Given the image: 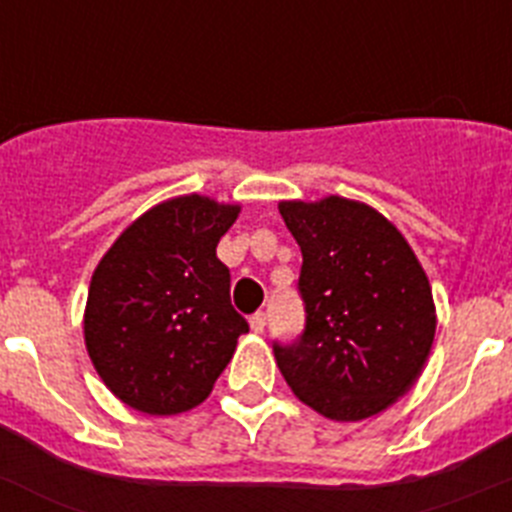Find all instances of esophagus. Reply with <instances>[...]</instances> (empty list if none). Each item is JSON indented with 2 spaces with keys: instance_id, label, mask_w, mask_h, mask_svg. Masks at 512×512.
Here are the masks:
<instances>
[{
  "instance_id": "1",
  "label": "esophagus",
  "mask_w": 512,
  "mask_h": 512,
  "mask_svg": "<svg viewBox=\"0 0 512 512\" xmlns=\"http://www.w3.org/2000/svg\"><path fill=\"white\" fill-rule=\"evenodd\" d=\"M248 323H251L253 333H264L266 315H264V312H256V315H251V320H248Z\"/></svg>"
}]
</instances>
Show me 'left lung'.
Masks as SVG:
<instances>
[{
	"label": "left lung",
	"mask_w": 512,
	"mask_h": 512,
	"mask_svg": "<svg viewBox=\"0 0 512 512\" xmlns=\"http://www.w3.org/2000/svg\"><path fill=\"white\" fill-rule=\"evenodd\" d=\"M302 251L300 341L274 346L297 400L338 423L372 418L418 382L436 336L431 282L382 212L328 194L279 202Z\"/></svg>",
	"instance_id": "8db88e82"
}]
</instances>
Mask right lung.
I'll return each mask as SVG.
<instances>
[{"label": "right lung", "mask_w": 512, "mask_h": 512, "mask_svg": "<svg viewBox=\"0 0 512 512\" xmlns=\"http://www.w3.org/2000/svg\"><path fill=\"white\" fill-rule=\"evenodd\" d=\"M241 205L182 194L135 217L107 248L84 307L87 354L107 390L146 415L210 397L248 323L230 305L217 243Z\"/></svg>", "instance_id": "add662e5"}]
</instances>
